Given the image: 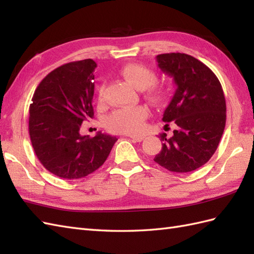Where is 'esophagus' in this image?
<instances>
[{
	"label": "esophagus",
	"instance_id": "1",
	"mask_svg": "<svg viewBox=\"0 0 254 254\" xmlns=\"http://www.w3.org/2000/svg\"><path fill=\"white\" fill-rule=\"evenodd\" d=\"M130 137L133 139V141H135V142H142L143 139L145 138V136H135V135H130Z\"/></svg>",
	"mask_w": 254,
	"mask_h": 254
}]
</instances>
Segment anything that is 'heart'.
Returning <instances> with one entry per match:
<instances>
[{
    "label": "heart",
    "mask_w": 254,
    "mask_h": 254,
    "mask_svg": "<svg viewBox=\"0 0 254 254\" xmlns=\"http://www.w3.org/2000/svg\"><path fill=\"white\" fill-rule=\"evenodd\" d=\"M121 76L138 89L148 88V98L155 104H160L165 99L166 90L161 86L154 85L157 80V75L146 66L141 64H128L121 69ZM99 104L105 102V86L101 85L98 89ZM148 117V109L144 106L133 108H121L108 118V127L111 131L137 134L144 128L145 120Z\"/></svg>",
    "instance_id": "heart-1"
}]
</instances>
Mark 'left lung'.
<instances>
[{"instance_id": "left-lung-1", "label": "left lung", "mask_w": 254, "mask_h": 254, "mask_svg": "<svg viewBox=\"0 0 254 254\" xmlns=\"http://www.w3.org/2000/svg\"><path fill=\"white\" fill-rule=\"evenodd\" d=\"M156 59L177 89L163 117L164 122L176 124L174 135L160 134L163 147L154 160L172 172H190L206 164L217 149L226 124L224 91L212 69L195 58L177 52Z\"/></svg>"}]
</instances>
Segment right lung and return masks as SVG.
<instances>
[{"mask_svg": "<svg viewBox=\"0 0 254 254\" xmlns=\"http://www.w3.org/2000/svg\"><path fill=\"white\" fill-rule=\"evenodd\" d=\"M95 61L86 59L53 69L41 80L29 107V135L37 158L57 177L79 179L104 165L116 136L80 135L94 118Z\"/></svg>", "mask_w": 254, "mask_h": 254, "instance_id": "obj_1", "label": "right lung"}]
</instances>
